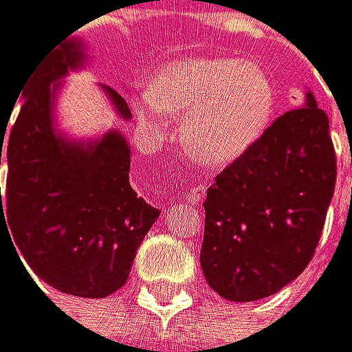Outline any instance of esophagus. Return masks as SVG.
Instances as JSON below:
<instances>
[{
  "label": "esophagus",
  "instance_id": "esophagus-1",
  "mask_svg": "<svg viewBox=\"0 0 352 352\" xmlns=\"http://www.w3.org/2000/svg\"><path fill=\"white\" fill-rule=\"evenodd\" d=\"M203 199H206V188L203 186H192L190 190L186 192V203H190V206H197Z\"/></svg>",
  "mask_w": 352,
  "mask_h": 352
}]
</instances>
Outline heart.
Masks as SVG:
<instances>
[{"label":"heart","mask_w":352,"mask_h":352,"mask_svg":"<svg viewBox=\"0 0 352 352\" xmlns=\"http://www.w3.org/2000/svg\"><path fill=\"white\" fill-rule=\"evenodd\" d=\"M272 103V82L253 62L195 56L162 67L138 97V110L153 127L164 125V114H186L184 151L201 164L225 166L257 140Z\"/></svg>","instance_id":"heart-1"}]
</instances>
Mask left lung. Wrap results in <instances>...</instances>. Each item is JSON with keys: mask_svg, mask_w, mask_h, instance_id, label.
<instances>
[{"mask_svg": "<svg viewBox=\"0 0 352 352\" xmlns=\"http://www.w3.org/2000/svg\"><path fill=\"white\" fill-rule=\"evenodd\" d=\"M336 175L329 118L307 95L210 186L201 268L212 290L247 303L296 279L318 247Z\"/></svg>", "mask_w": 352, "mask_h": 352, "instance_id": "obj_1", "label": "left lung"}]
</instances>
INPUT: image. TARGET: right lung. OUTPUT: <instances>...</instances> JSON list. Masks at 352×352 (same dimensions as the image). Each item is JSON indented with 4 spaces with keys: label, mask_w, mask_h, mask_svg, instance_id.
Instances as JSON below:
<instances>
[{
    "label": "right lung",
    "mask_w": 352,
    "mask_h": 352,
    "mask_svg": "<svg viewBox=\"0 0 352 352\" xmlns=\"http://www.w3.org/2000/svg\"><path fill=\"white\" fill-rule=\"evenodd\" d=\"M67 38L34 67L10 131L8 123L1 127L0 164L6 142L8 177L6 190L0 188V231L6 227L16 255L47 285L103 298L125 285L160 210L131 188L129 146L121 133L110 131L86 149L54 133L52 84L82 60L80 43ZM108 93L118 114L129 118L127 101L112 88Z\"/></svg>",
    "instance_id": "add662e5"
}]
</instances>
